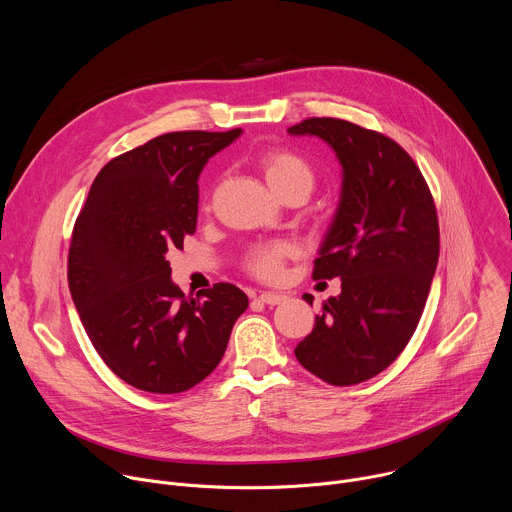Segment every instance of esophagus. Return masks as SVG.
Instances as JSON below:
<instances>
[{"label":"esophagus","instance_id":"34e87169","mask_svg":"<svg viewBox=\"0 0 512 512\" xmlns=\"http://www.w3.org/2000/svg\"><path fill=\"white\" fill-rule=\"evenodd\" d=\"M257 300L267 304V306H277V304H281L285 300V296L275 294V291H261V294L257 296Z\"/></svg>","mask_w":512,"mask_h":512}]
</instances>
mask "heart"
Here are the masks:
<instances>
[{
  "mask_svg": "<svg viewBox=\"0 0 512 512\" xmlns=\"http://www.w3.org/2000/svg\"><path fill=\"white\" fill-rule=\"evenodd\" d=\"M257 166L269 184V188L281 198L287 192H304L306 196L314 190L316 176L308 160L287 148H273L259 156ZM291 249L285 243H259L253 245L245 257L243 267L257 279L275 281L281 277L283 263Z\"/></svg>",
  "mask_w": 512,
  "mask_h": 512,
  "instance_id": "heart-1",
  "label": "heart"
}]
</instances>
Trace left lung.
I'll return each mask as SVG.
<instances>
[{"label": "left lung", "instance_id": "obj_1", "mask_svg": "<svg viewBox=\"0 0 512 512\" xmlns=\"http://www.w3.org/2000/svg\"><path fill=\"white\" fill-rule=\"evenodd\" d=\"M287 131L324 139L342 164L340 204L312 273L340 277L342 291L324 302L296 358L330 385H356L385 371L419 324L440 257L433 196L411 156L379 131L334 117Z\"/></svg>", "mask_w": 512, "mask_h": 512}]
</instances>
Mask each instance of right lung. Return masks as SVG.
Returning a JSON list of instances; mask_svg holds the SVG:
<instances>
[{
    "label": "right lung",
    "instance_id": "obj_1",
    "mask_svg": "<svg viewBox=\"0 0 512 512\" xmlns=\"http://www.w3.org/2000/svg\"><path fill=\"white\" fill-rule=\"evenodd\" d=\"M241 135L172 131L113 158L95 178L68 249V287L107 367L127 385L182 393L221 362L249 298L214 283L186 298L166 253L196 231L198 176Z\"/></svg>",
    "mask_w": 512,
    "mask_h": 512
}]
</instances>
